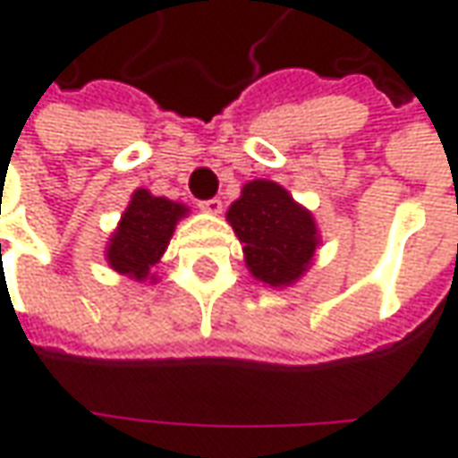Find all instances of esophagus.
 <instances>
[{"mask_svg": "<svg viewBox=\"0 0 458 458\" xmlns=\"http://www.w3.org/2000/svg\"><path fill=\"white\" fill-rule=\"evenodd\" d=\"M199 208L206 211V214H211V216H216L221 214V199H208V201L199 203Z\"/></svg>", "mask_w": 458, "mask_h": 458, "instance_id": "esophagus-1", "label": "esophagus"}]
</instances>
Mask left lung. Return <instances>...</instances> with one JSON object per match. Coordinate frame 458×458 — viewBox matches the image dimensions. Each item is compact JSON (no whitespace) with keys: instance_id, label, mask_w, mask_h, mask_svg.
<instances>
[{"instance_id":"1","label":"left lung","mask_w":458,"mask_h":458,"mask_svg":"<svg viewBox=\"0 0 458 458\" xmlns=\"http://www.w3.org/2000/svg\"><path fill=\"white\" fill-rule=\"evenodd\" d=\"M226 221L242 242L247 270L270 288L295 285L321 247L313 214L267 178L242 185V196L229 206Z\"/></svg>"}]
</instances>
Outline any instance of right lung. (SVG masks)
<instances>
[{
  "label": "right lung",
  "mask_w": 458,
  "mask_h": 458,
  "mask_svg": "<svg viewBox=\"0 0 458 458\" xmlns=\"http://www.w3.org/2000/svg\"><path fill=\"white\" fill-rule=\"evenodd\" d=\"M185 216V203L152 196L148 188H137L106 242L104 257L109 267L137 283H157L155 267L165 255L178 221Z\"/></svg>",
  "instance_id": "add662e5"
}]
</instances>
